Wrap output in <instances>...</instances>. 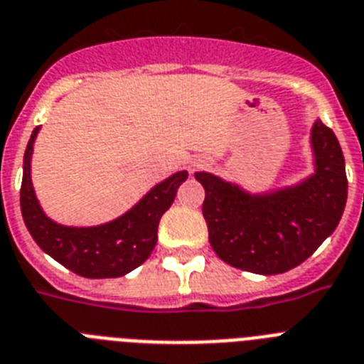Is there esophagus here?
Segmentation results:
<instances>
[{
	"mask_svg": "<svg viewBox=\"0 0 364 364\" xmlns=\"http://www.w3.org/2000/svg\"><path fill=\"white\" fill-rule=\"evenodd\" d=\"M205 164H207L205 159H194V161L191 163V166H188V170H191V172H196L198 168H203Z\"/></svg>",
	"mask_w": 364,
	"mask_h": 364,
	"instance_id": "34e87169",
	"label": "esophagus"
}]
</instances>
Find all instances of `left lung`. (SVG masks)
Segmentation results:
<instances>
[{
	"instance_id": "obj_1",
	"label": "left lung",
	"mask_w": 364,
	"mask_h": 364,
	"mask_svg": "<svg viewBox=\"0 0 364 364\" xmlns=\"http://www.w3.org/2000/svg\"><path fill=\"white\" fill-rule=\"evenodd\" d=\"M311 151V176L267 192H250L210 172L194 173L205 188L201 210L209 242L222 261L262 276L283 274L337 229L348 198L346 164L337 136L318 118Z\"/></svg>"
}]
</instances>
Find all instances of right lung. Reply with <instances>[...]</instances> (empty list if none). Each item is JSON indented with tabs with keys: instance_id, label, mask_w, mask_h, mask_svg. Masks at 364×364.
Segmentation results:
<instances>
[{
	"instance_id": "add662e5",
	"label": "right lung",
	"mask_w": 364,
	"mask_h": 364,
	"mask_svg": "<svg viewBox=\"0 0 364 364\" xmlns=\"http://www.w3.org/2000/svg\"><path fill=\"white\" fill-rule=\"evenodd\" d=\"M41 127H35L23 154L20 207L33 240L55 261L77 276L90 279L120 277L140 267L157 244L161 216L170 209L177 188L188 172L172 173L157 183L127 213L100 225L75 228L51 220L41 207L31 181L33 144Z\"/></svg>"
}]
</instances>
